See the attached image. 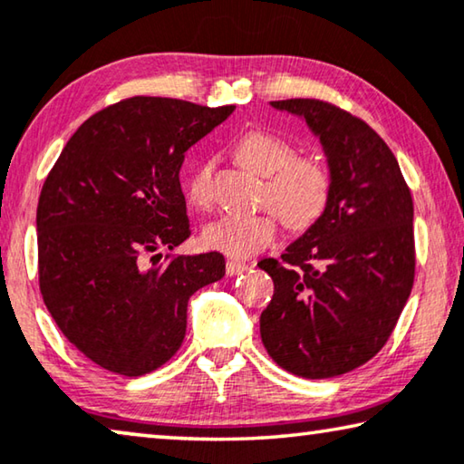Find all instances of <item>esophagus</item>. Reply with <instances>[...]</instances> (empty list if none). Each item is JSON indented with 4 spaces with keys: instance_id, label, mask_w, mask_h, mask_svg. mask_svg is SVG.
<instances>
[{
    "instance_id": "esophagus-1",
    "label": "esophagus",
    "mask_w": 464,
    "mask_h": 464,
    "mask_svg": "<svg viewBox=\"0 0 464 464\" xmlns=\"http://www.w3.org/2000/svg\"><path fill=\"white\" fill-rule=\"evenodd\" d=\"M247 270V264L246 262H239V260H229L227 262V275L229 276H237L241 272Z\"/></svg>"
}]
</instances>
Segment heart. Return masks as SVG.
I'll return each mask as SVG.
<instances>
[{"label": "heart", "mask_w": 464, "mask_h": 464, "mask_svg": "<svg viewBox=\"0 0 464 464\" xmlns=\"http://www.w3.org/2000/svg\"><path fill=\"white\" fill-rule=\"evenodd\" d=\"M235 154L249 171L266 178L262 204L270 210L215 220L202 233L206 247L229 258H249L276 239L278 218L293 231H305L326 212L334 175L324 159L297 154L291 142L268 131H247L239 138ZM188 196L198 208L212 204V163L196 169Z\"/></svg>", "instance_id": "1"}]
</instances>
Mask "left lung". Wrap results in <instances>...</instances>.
<instances>
[{"label": "left lung", "mask_w": 464, "mask_h": 464, "mask_svg": "<svg viewBox=\"0 0 464 464\" xmlns=\"http://www.w3.org/2000/svg\"><path fill=\"white\" fill-rule=\"evenodd\" d=\"M320 136L334 175L328 208L281 260L262 344L293 376L347 373L380 353L415 281L413 198L392 150L363 120L318 99L272 101Z\"/></svg>", "instance_id": "left-lung-1"}]
</instances>
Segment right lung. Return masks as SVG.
Listing matches in <instances>:
<instances>
[{"label": "right lung", "mask_w": 464, "mask_h": 464, "mask_svg": "<svg viewBox=\"0 0 464 464\" xmlns=\"http://www.w3.org/2000/svg\"><path fill=\"white\" fill-rule=\"evenodd\" d=\"M130 97L94 113L63 146L36 208L39 286L63 336L121 376L167 363L188 301L225 276L218 252L163 254L189 237L179 171L189 146L233 113Z\"/></svg>", "instance_id": "add662e5"}]
</instances>
